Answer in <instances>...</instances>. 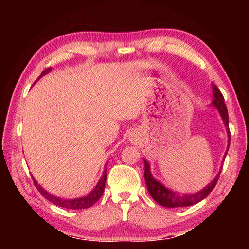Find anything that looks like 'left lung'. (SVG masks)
I'll return each mask as SVG.
<instances>
[{
  "label": "left lung",
  "instance_id": "1",
  "mask_svg": "<svg viewBox=\"0 0 249 249\" xmlns=\"http://www.w3.org/2000/svg\"><path fill=\"white\" fill-rule=\"evenodd\" d=\"M212 89H213V95H214V100L212 101V104L218 109V112H220V114L223 119V122H224V124L226 126L227 133H229V144H230L231 132L229 129V113H227L226 104L224 103V98H223V94L221 93V91L218 90V88L215 86V84H212ZM224 157H226V154ZM144 162H145V181H146V185L147 188H148L150 196H153V199L157 202V203H159L162 206H166V208H182V206H190V205L199 203L200 201L205 199L209 193L215 188L217 180L220 178V174H221V171L218 172V175L215 177V179H214L212 182L208 185V187H205L202 191L197 193H193V195L180 196L178 193L172 192L171 190H168L166 187H163L161 183L158 182L157 180H155L150 174L148 162H147L145 159H144Z\"/></svg>",
  "mask_w": 249,
  "mask_h": 249
}]
</instances>
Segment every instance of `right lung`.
I'll use <instances>...</instances> for the list:
<instances>
[{
  "instance_id": "right-lung-1",
  "label": "right lung",
  "mask_w": 249,
  "mask_h": 249,
  "mask_svg": "<svg viewBox=\"0 0 249 249\" xmlns=\"http://www.w3.org/2000/svg\"><path fill=\"white\" fill-rule=\"evenodd\" d=\"M50 70H52V68L45 69L43 72H41L40 77H43L44 74L48 73ZM33 181H34V184H35V187L37 188V190L40 192V195L43 196L45 199H47L49 202L53 203L54 205L61 206V208H66V209H71V210H82V209L91 208V206L93 205L101 196H102L103 191H104V187H105V181H107V168L104 169L103 176L101 177L99 183L95 185V188L93 189V190H92L87 196L79 197V199H72V200L59 199V197L50 195V193H48L47 191H45L44 189L36 182V180L34 178H33Z\"/></svg>"
}]
</instances>
